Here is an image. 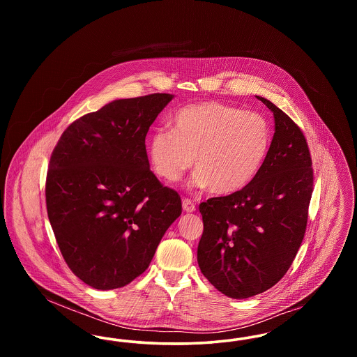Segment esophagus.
<instances>
[{
    "label": "esophagus",
    "mask_w": 357,
    "mask_h": 357,
    "mask_svg": "<svg viewBox=\"0 0 357 357\" xmlns=\"http://www.w3.org/2000/svg\"><path fill=\"white\" fill-rule=\"evenodd\" d=\"M182 207H183V210L186 211V213H194L195 211V204H192L190 199H187L185 198L183 201H182Z\"/></svg>",
    "instance_id": "1"
}]
</instances>
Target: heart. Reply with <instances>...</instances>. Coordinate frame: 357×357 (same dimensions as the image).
Masks as SVG:
<instances>
[{
  "label": "heart",
  "instance_id": "heart-1",
  "mask_svg": "<svg viewBox=\"0 0 357 357\" xmlns=\"http://www.w3.org/2000/svg\"><path fill=\"white\" fill-rule=\"evenodd\" d=\"M272 142L269 121L236 105L206 102L187 105L171 130H158L150 140L153 169L166 182L178 181L192 163V185L220 195L249 185L264 165Z\"/></svg>",
  "mask_w": 357,
  "mask_h": 357
}]
</instances>
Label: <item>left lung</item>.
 I'll list each match as a JSON object with an SVG mask.
<instances>
[{
	"instance_id": "8db88e82",
	"label": "left lung",
	"mask_w": 357,
	"mask_h": 357,
	"mask_svg": "<svg viewBox=\"0 0 357 357\" xmlns=\"http://www.w3.org/2000/svg\"><path fill=\"white\" fill-rule=\"evenodd\" d=\"M274 116L269 153L253 181L199 204L204 234L198 265L230 298L274 287L288 272L305 234L313 169L305 136L278 107L257 96Z\"/></svg>"
}]
</instances>
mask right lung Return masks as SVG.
Instances as JSON below:
<instances>
[{"label": "right lung", "mask_w": 357, "mask_h": 357, "mask_svg": "<svg viewBox=\"0 0 357 357\" xmlns=\"http://www.w3.org/2000/svg\"><path fill=\"white\" fill-rule=\"evenodd\" d=\"M172 98L108 102L75 120L52 153L48 218L69 269L92 288L134 281L182 214L181 197L158 181L146 151L150 126Z\"/></svg>", "instance_id": "1"}]
</instances>
